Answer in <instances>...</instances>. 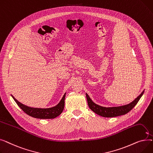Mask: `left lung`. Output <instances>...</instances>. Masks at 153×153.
Segmentation results:
<instances>
[{"mask_svg":"<svg viewBox=\"0 0 153 153\" xmlns=\"http://www.w3.org/2000/svg\"><path fill=\"white\" fill-rule=\"evenodd\" d=\"M144 90L141 93V94L136 97L133 102L127 104V105L119 106V107H102L97 105L94 103L92 99L90 98L87 93L85 94L87 100L91 110H92L94 113L97 114L103 117L111 118V117H115L120 115H123L128 113L131 110H132L134 107L137 104L142 95H143Z\"/></svg>","mask_w":153,"mask_h":153,"instance_id":"left-lung-1","label":"left lung"}]
</instances>
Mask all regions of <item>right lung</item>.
<instances>
[{"label": "right lung", "mask_w": 153, "mask_h": 153, "mask_svg": "<svg viewBox=\"0 0 153 153\" xmlns=\"http://www.w3.org/2000/svg\"><path fill=\"white\" fill-rule=\"evenodd\" d=\"M66 94V92L64 93L63 97L57 105L50 108H45L28 107L18 101L12 94L11 96L19 107L29 116L39 119H53L58 117L62 112L64 107Z\"/></svg>", "instance_id": "obj_1"}]
</instances>
